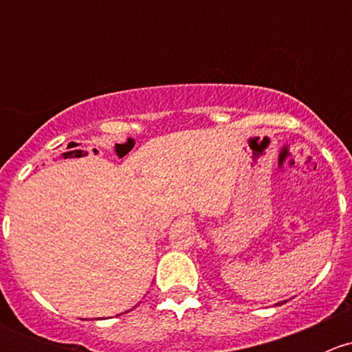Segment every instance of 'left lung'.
<instances>
[{
    "label": "left lung",
    "mask_w": 352,
    "mask_h": 352,
    "mask_svg": "<svg viewBox=\"0 0 352 352\" xmlns=\"http://www.w3.org/2000/svg\"><path fill=\"white\" fill-rule=\"evenodd\" d=\"M283 303H285V301H281V303H278V305H283Z\"/></svg>",
    "instance_id": "obj_1"
}]
</instances>
